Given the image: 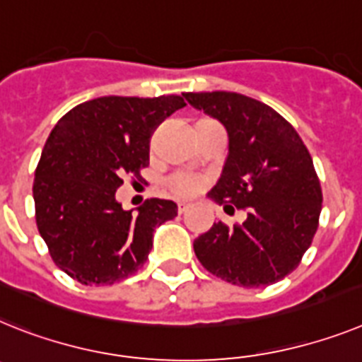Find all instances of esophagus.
<instances>
[{
	"label": "esophagus",
	"instance_id": "1",
	"mask_svg": "<svg viewBox=\"0 0 362 362\" xmlns=\"http://www.w3.org/2000/svg\"><path fill=\"white\" fill-rule=\"evenodd\" d=\"M188 209H192V202H179L177 203V211L179 214H185Z\"/></svg>",
	"mask_w": 362,
	"mask_h": 362
}]
</instances>
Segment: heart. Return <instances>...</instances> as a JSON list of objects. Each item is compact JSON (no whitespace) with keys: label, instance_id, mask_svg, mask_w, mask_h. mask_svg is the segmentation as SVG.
Here are the masks:
<instances>
[{"label":"heart","instance_id":"obj_1","mask_svg":"<svg viewBox=\"0 0 362 362\" xmlns=\"http://www.w3.org/2000/svg\"><path fill=\"white\" fill-rule=\"evenodd\" d=\"M205 181L202 175L192 174V172H174L166 177V187L175 194V196H194L203 188Z\"/></svg>","mask_w":362,"mask_h":362}]
</instances>
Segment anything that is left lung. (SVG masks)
Returning <instances> with one entry per match:
<instances>
[{
    "instance_id": "1",
    "label": "left lung",
    "mask_w": 362,
    "mask_h": 362,
    "mask_svg": "<svg viewBox=\"0 0 362 362\" xmlns=\"http://www.w3.org/2000/svg\"><path fill=\"white\" fill-rule=\"evenodd\" d=\"M185 98L228 134L223 174L209 197L225 211H247L242 225L218 221L196 238L197 260L234 286H271L296 269L319 227L322 188L310 151L280 113L256 98L230 91Z\"/></svg>"
}]
</instances>
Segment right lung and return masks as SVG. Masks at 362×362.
<instances>
[{
	"instance_id": "1",
	"label": "right lung",
	"mask_w": 362,
	"mask_h": 362,
	"mask_svg": "<svg viewBox=\"0 0 362 362\" xmlns=\"http://www.w3.org/2000/svg\"><path fill=\"white\" fill-rule=\"evenodd\" d=\"M187 106L179 95L100 97L82 102L52 128L34 172L36 225L52 262L73 280L115 284L143 267L153 230L177 205L151 197L137 214L115 199L122 179H141L157 126Z\"/></svg>"
}]
</instances>
